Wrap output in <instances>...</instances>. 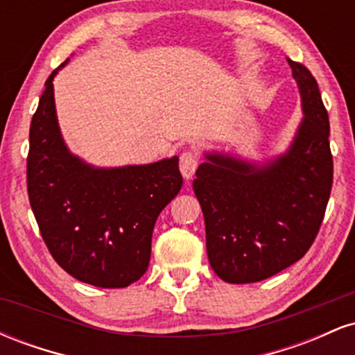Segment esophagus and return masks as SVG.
I'll return each mask as SVG.
<instances>
[{"label":"esophagus","mask_w":355,"mask_h":355,"mask_svg":"<svg viewBox=\"0 0 355 355\" xmlns=\"http://www.w3.org/2000/svg\"><path fill=\"white\" fill-rule=\"evenodd\" d=\"M198 164H200V160H198V155L195 152L189 150V152H183L180 155V172L185 180H190L193 177Z\"/></svg>","instance_id":"esophagus-1"}]
</instances>
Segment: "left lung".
<instances>
[{
  "mask_svg": "<svg viewBox=\"0 0 355 355\" xmlns=\"http://www.w3.org/2000/svg\"><path fill=\"white\" fill-rule=\"evenodd\" d=\"M287 61L304 112L288 148L266 164L209 152L195 172L209 262L229 284L260 282L302 259L331 197L327 110L312 73Z\"/></svg>",
  "mask_w": 355,
  "mask_h": 355,
  "instance_id": "8db88e82",
  "label": "left lung"
}]
</instances>
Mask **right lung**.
<instances>
[{
	"mask_svg": "<svg viewBox=\"0 0 355 355\" xmlns=\"http://www.w3.org/2000/svg\"><path fill=\"white\" fill-rule=\"evenodd\" d=\"M58 70L48 76L30 126L31 210L63 270L95 287H128L148 268L155 222L182 189L178 157L101 168L73 155L56 118Z\"/></svg>",
	"mask_w": 355,
	"mask_h": 355,
	"instance_id": "add662e5",
	"label": "right lung"
}]
</instances>
